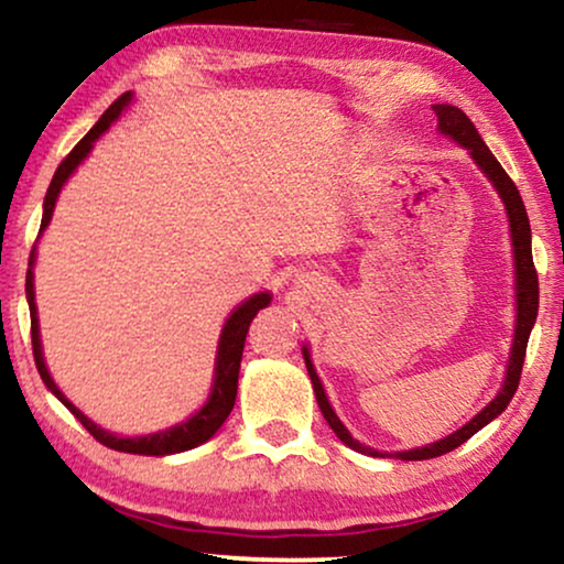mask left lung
<instances>
[{"label": "left lung", "instance_id": "1", "mask_svg": "<svg viewBox=\"0 0 564 564\" xmlns=\"http://www.w3.org/2000/svg\"><path fill=\"white\" fill-rule=\"evenodd\" d=\"M435 116H438V129L441 133H446V137H452L454 141H459L464 149H469L471 160L479 164V170L485 172L487 177L492 180V185L498 187L502 204L508 208V219H510V235H513V252H516V302H518V319H516V337H513V350H510V364H508V377H506V384H502L500 394L495 397V400L487 404V408L479 412L469 420L467 425L459 427V431L446 435V438L435 441L431 446H423V448H412V452H400L394 454L397 459H404V462H423V459H435V456H444L448 452H454L456 446H462L464 441H469L471 435H475L479 427H485L490 423L492 417H498L502 410L508 408V402L513 400L516 389H518V381H521V369H523V358H527V345H529V335H531V327H534L536 322V312H539V278H536V268H534V258H531V227H529V216H527V206H523L521 200V193H518V187L513 180L508 177V172L500 167V162L495 160L490 149L479 137L475 123L467 118V112L454 108V105H435ZM304 364H306V371H310V379H312V387H314V394H317V404L322 410V415L333 427L337 438L343 441L345 446H350L352 452H360V454H373L369 446L358 444L356 438L348 433V427H345L337 415L329 408L327 397H325V389H322V381L317 377V371H314L312 360H310V350L304 348Z\"/></svg>", "mask_w": 564, "mask_h": 564}]
</instances>
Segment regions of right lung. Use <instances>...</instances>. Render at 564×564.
Wrapping results in <instances>:
<instances>
[{
	"mask_svg": "<svg viewBox=\"0 0 564 564\" xmlns=\"http://www.w3.org/2000/svg\"><path fill=\"white\" fill-rule=\"evenodd\" d=\"M131 100V93H123L116 102L110 105L108 110L102 112V118L97 120L93 129L87 131V137L79 141L77 147L72 149L69 154L64 156L62 164H58L54 172V180H51L46 200H43V221H41V231L48 227L51 214H54L58 191L66 183V177L77 170V164L85 160L89 154V149L97 139L102 137L105 131L110 129V123L120 116V110L126 108ZM33 262H35V247L30 250V260H28V275H25V294H28V304H30V337H33V358L37 366V373H41L43 384H46L51 392H54L58 400H62L74 417L79 420L82 425L87 427L89 435L95 441H100L102 446L116 448V452H126V454H144V456H167V454H180L187 452V448H195L200 444H206L212 435L219 431L224 425V420L229 417L231 408H235L237 400V379H239V364H242V350H245V337L247 329H250V322L254 319L262 306L270 304V294H254L252 299L239 306V310L231 314L227 319V325L221 329V340H219V356H216V379H214V392L208 397V402L200 408L191 420L180 423L170 431H160L154 435H141V438H118L102 427H97L93 420L82 415V412L74 408V404L66 400V397L58 392V387L51 379V373L46 369V360H43V350H41V335H37V312H35V291H33Z\"/></svg>",
	"mask_w": 564,
	"mask_h": 564,
	"instance_id": "right-lung-1",
	"label": "right lung"
}]
</instances>
